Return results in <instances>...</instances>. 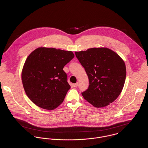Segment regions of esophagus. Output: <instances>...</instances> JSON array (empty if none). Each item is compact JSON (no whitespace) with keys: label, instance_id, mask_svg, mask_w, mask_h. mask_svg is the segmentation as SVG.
I'll return each mask as SVG.
<instances>
[{"label":"esophagus","instance_id":"34e87169","mask_svg":"<svg viewBox=\"0 0 148 148\" xmlns=\"http://www.w3.org/2000/svg\"><path fill=\"white\" fill-rule=\"evenodd\" d=\"M78 85H79V83H75V84H73V86L74 87H77V86H78Z\"/></svg>","mask_w":148,"mask_h":148}]
</instances>
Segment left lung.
I'll return each instance as SVG.
<instances>
[{
    "label": "left lung",
    "instance_id": "1",
    "mask_svg": "<svg viewBox=\"0 0 148 148\" xmlns=\"http://www.w3.org/2000/svg\"><path fill=\"white\" fill-rule=\"evenodd\" d=\"M88 75V88L82 93L96 108L113 103L120 95L126 79V66L120 56L107 48H92L75 52Z\"/></svg>",
    "mask_w": 148,
    "mask_h": 148
}]
</instances>
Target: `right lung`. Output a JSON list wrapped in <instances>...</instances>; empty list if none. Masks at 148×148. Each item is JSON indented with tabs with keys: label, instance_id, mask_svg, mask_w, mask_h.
I'll use <instances>...</instances> for the list:
<instances>
[{
	"label": "right lung",
	"instance_id": "add662e5",
	"mask_svg": "<svg viewBox=\"0 0 148 148\" xmlns=\"http://www.w3.org/2000/svg\"><path fill=\"white\" fill-rule=\"evenodd\" d=\"M72 51L40 47L30 53L21 80L29 99L42 109L53 110L63 102L71 88L64 66L73 58Z\"/></svg>",
	"mask_w": 148,
	"mask_h": 148
}]
</instances>
